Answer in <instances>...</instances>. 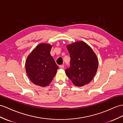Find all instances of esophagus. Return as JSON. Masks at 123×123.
<instances>
[{
	"instance_id": "esophagus-1",
	"label": "esophagus",
	"mask_w": 123,
	"mask_h": 123,
	"mask_svg": "<svg viewBox=\"0 0 123 123\" xmlns=\"http://www.w3.org/2000/svg\"><path fill=\"white\" fill-rule=\"evenodd\" d=\"M64 65H63V64H62V65H60L59 66V67L60 68H64Z\"/></svg>"
}]
</instances>
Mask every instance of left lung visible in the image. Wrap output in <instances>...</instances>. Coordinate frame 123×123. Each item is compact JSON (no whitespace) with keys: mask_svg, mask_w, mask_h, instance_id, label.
I'll return each mask as SVG.
<instances>
[{"mask_svg":"<svg viewBox=\"0 0 123 123\" xmlns=\"http://www.w3.org/2000/svg\"><path fill=\"white\" fill-rule=\"evenodd\" d=\"M71 67L65 73L75 86L82 87L92 80L98 68V59L92 48L83 41L67 46Z\"/></svg>","mask_w":123,"mask_h":123,"instance_id":"left-lung-1","label":"left lung"}]
</instances>
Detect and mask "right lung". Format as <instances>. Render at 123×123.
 Returning <instances> with one entry per match:
<instances>
[{"instance_id": "1", "label": "right lung", "mask_w": 123, "mask_h": 123, "mask_svg": "<svg viewBox=\"0 0 123 123\" xmlns=\"http://www.w3.org/2000/svg\"><path fill=\"white\" fill-rule=\"evenodd\" d=\"M52 47L49 43H39L26 58V74L31 82L37 86L49 85L59 68L50 55Z\"/></svg>"}]
</instances>
